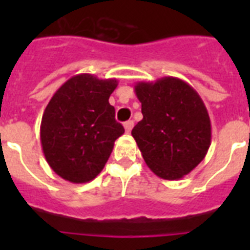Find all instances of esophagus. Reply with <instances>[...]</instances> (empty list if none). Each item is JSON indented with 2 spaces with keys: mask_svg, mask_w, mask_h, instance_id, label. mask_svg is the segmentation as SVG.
<instances>
[{
  "mask_svg": "<svg viewBox=\"0 0 250 250\" xmlns=\"http://www.w3.org/2000/svg\"><path fill=\"white\" fill-rule=\"evenodd\" d=\"M132 127H133V121H127L125 123V132H127V133L131 132Z\"/></svg>",
  "mask_w": 250,
  "mask_h": 250,
  "instance_id": "obj_1",
  "label": "esophagus"
}]
</instances>
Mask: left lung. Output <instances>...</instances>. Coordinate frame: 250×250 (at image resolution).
Segmentation results:
<instances>
[{
    "instance_id": "obj_1",
    "label": "left lung",
    "mask_w": 250,
    "mask_h": 250,
    "mask_svg": "<svg viewBox=\"0 0 250 250\" xmlns=\"http://www.w3.org/2000/svg\"><path fill=\"white\" fill-rule=\"evenodd\" d=\"M143 119L132 136L150 170L165 180H179L197 166L211 144V123L193 86L165 76L135 85Z\"/></svg>"
}]
</instances>
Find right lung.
<instances>
[{"label": "right lung", "mask_w": 250, "mask_h": 250, "mask_svg": "<svg viewBox=\"0 0 250 250\" xmlns=\"http://www.w3.org/2000/svg\"><path fill=\"white\" fill-rule=\"evenodd\" d=\"M117 86V79L79 74L62 84L45 107L41 146L49 166L64 180H93L105 167L115 140L125 133L109 104Z\"/></svg>", "instance_id": "obj_1"}]
</instances>
